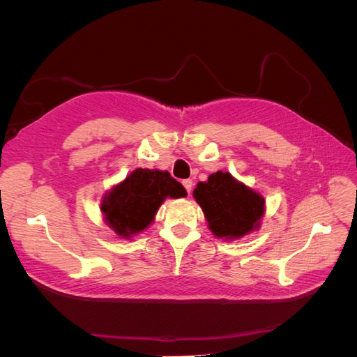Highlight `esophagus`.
Segmentation results:
<instances>
[{
  "mask_svg": "<svg viewBox=\"0 0 357 357\" xmlns=\"http://www.w3.org/2000/svg\"><path fill=\"white\" fill-rule=\"evenodd\" d=\"M181 183H183V186H185L186 192H188V193H190V190H192V185H193L192 180H190V178H186V180H183Z\"/></svg>",
  "mask_w": 357,
  "mask_h": 357,
  "instance_id": "obj_1",
  "label": "esophagus"
}]
</instances>
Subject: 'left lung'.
Instances as JSON below:
<instances>
[{
  "label": "left lung",
  "mask_w": 357,
  "mask_h": 357,
  "mask_svg": "<svg viewBox=\"0 0 357 357\" xmlns=\"http://www.w3.org/2000/svg\"><path fill=\"white\" fill-rule=\"evenodd\" d=\"M193 197L201 205L211 232L219 238H240L253 231L264 214V198L229 172L218 171L198 183Z\"/></svg>",
  "instance_id": "obj_1"
}]
</instances>
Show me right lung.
Returning <instances> with one entry per match:
<instances>
[{"instance_id": "obj_1", "label": "right lung", "mask_w": 357, "mask_h": 357, "mask_svg": "<svg viewBox=\"0 0 357 357\" xmlns=\"http://www.w3.org/2000/svg\"><path fill=\"white\" fill-rule=\"evenodd\" d=\"M168 197H186V189L167 171L138 168L104 198L101 210L114 232L129 236L152 223Z\"/></svg>"}]
</instances>
